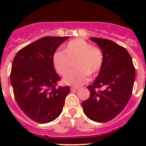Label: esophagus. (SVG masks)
<instances>
[{
	"mask_svg": "<svg viewBox=\"0 0 146 146\" xmlns=\"http://www.w3.org/2000/svg\"><path fill=\"white\" fill-rule=\"evenodd\" d=\"M78 90V88H76V87H72L71 88V91H75Z\"/></svg>",
	"mask_w": 146,
	"mask_h": 146,
	"instance_id": "obj_1",
	"label": "esophagus"
}]
</instances>
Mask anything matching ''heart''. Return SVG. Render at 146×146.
<instances>
[{
	"label": "heart",
	"instance_id": "obj_1",
	"mask_svg": "<svg viewBox=\"0 0 146 146\" xmlns=\"http://www.w3.org/2000/svg\"><path fill=\"white\" fill-rule=\"evenodd\" d=\"M75 62V71L71 72L64 79L66 85L80 86L89 80V76H95L101 70L104 54L96 46L83 38H75L67 42L64 52H56L52 58L54 68L58 74L64 76L69 72L72 62Z\"/></svg>",
	"mask_w": 146,
	"mask_h": 146
}]
</instances>
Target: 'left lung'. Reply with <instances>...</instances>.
<instances>
[{"label":"left lung","mask_w":146,"mask_h":146,"mask_svg":"<svg viewBox=\"0 0 146 146\" xmlns=\"http://www.w3.org/2000/svg\"><path fill=\"white\" fill-rule=\"evenodd\" d=\"M104 54V63L96 79L88 86L90 97L82 103L83 112L92 121L104 123L121 113L131 97L135 69L128 51L111 40L90 37ZM104 88L102 91L99 88Z\"/></svg>","instance_id":"left-lung-1"}]
</instances>
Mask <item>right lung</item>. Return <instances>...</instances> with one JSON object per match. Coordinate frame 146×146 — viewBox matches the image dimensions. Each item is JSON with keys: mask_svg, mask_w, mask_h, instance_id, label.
I'll list each match as a JSON object with an SVG mask.
<instances>
[{"mask_svg": "<svg viewBox=\"0 0 146 146\" xmlns=\"http://www.w3.org/2000/svg\"><path fill=\"white\" fill-rule=\"evenodd\" d=\"M69 36H45L22 48L15 55L10 80L15 100L22 111L39 123L58 118L70 91L58 87L60 78L52 58L55 50Z\"/></svg>", "mask_w": 146, "mask_h": 146, "instance_id": "obj_1", "label": "right lung"}]
</instances>
